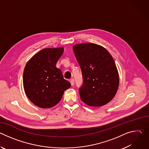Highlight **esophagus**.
<instances>
[{
    "label": "esophagus",
    "instance_id": "1",
    "mask_svg": "<svg viewBox=\"0 0 149 149\" xmlns=\"http://www.w3.org/2000/svg\"><path fill=\"white\" fill-rule=\"evenodd\" d=\"M70 83H71V86H73L74 85V79H71L70 80Z\"/></svg>",
    "mask_w": 149,
    "mask_h": 149
}]
</instances>
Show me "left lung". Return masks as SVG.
I'll use <instances>...</instances> for the list:
<instances>
[{"instance_id":"1","label":"left lung","mask_w":149,"mask_h":149,"mask_svg":"<svg viewBox=\"0 0 149 149\" xmlns=\"http://www.w3.org/2000/svg\"><path fill=\"white\" fill-rule=\"evenodd\" d=\"M73 51L82 75L83 82L79 88L81 100L93 107L109 102L119 84L118 71L110 54L92 43L77 44Z\"/></svg>"}]
</instances>
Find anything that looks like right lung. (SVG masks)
Listing matches in <instances>:
<instances>
[{
  "instance_id": "right-lung-1",
  "label": "right lung",
  "mask_w": 149,
  "mask_h": 149,
  "mask_svg": "<svg viewBox=\"0 0 149 149\" xmlns=\"http://www.w3.org/2000/svg\"><path fill=\"white\" fill-rule=\"evenodd\" d=\"M63 52V48H45L36 54L26 63L23 75L24 87L28 98L38 107H54L71 87L63 78L56 63Z\"/></svg>"
}]
</instances>
